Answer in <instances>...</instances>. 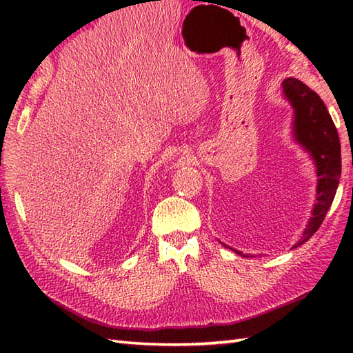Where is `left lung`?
Wrapping results in <instances>:
<instances>
[{
	"label": "left lung",
	"mask_w": 353,
	"mask_h": 353,
	"mask_svg": "<svg viewBox=\"0 0 353 353\" xmlns=\"http://www.w3.org/2000/svg\"><path fill=\"white\" fill-rule=\"evenodd\" d=\"M282 92L294 110L291 125L292 138L311 156L319 177L316 203H314L302 239L294 245L299 247L316 234L332 205L341 176V145L335 124L325 103L312 89L302 83L301 80L288 77L282 81ZM234 252L243 254L239 250Z\"/></svg>",
	"instance_id": "obj_1"
}]
</instances>
